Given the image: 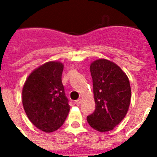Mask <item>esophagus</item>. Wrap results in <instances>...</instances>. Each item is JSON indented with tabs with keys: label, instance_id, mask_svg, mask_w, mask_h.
Instances as JSON below:
<instances>
[{
	"label": "esophagus",
	"instance_id": "34e87169",
	"mask_svg": "<svg viewBox=\"0 0 157 157\" xmlns=\"http://www.w3.org/2000/svg\"><path fill=\"white\" fill-rule=\"evenodd\" d=\"M81 99H77V100L75 101V104L77 105V106H79V105L81 104Z\"/></svg>",
	"mask_w": 157,
	"mask_h": 157
}]
</instances>
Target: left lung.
I'll return each instance as SVG.
<instances>
[{
  "mask_svg": "<svg viewBox=\"0 0 157 157\" xmlns=\"http://www.w3.org/2000/svg\"><path fill=\"white\" fill-rule=\"evenodd\" d=\"M90 73L95 110L87 121L98 131H110L127 114L131 99L129 81L120 67L104 59L90 64Z\"/></svg>",
  "mask_w": 157,
  "mask_h": 157,
  "instance_id": "8db88e82",
  "label": "left lung"
}]
</instances>
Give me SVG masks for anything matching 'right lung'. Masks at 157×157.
Masks as SVG:
<instances>
[{
  "label": "right lung",
  "mask_w": 157,
  "mask_h": 157,
  "mask_svg": "<svg viewBox=\"0 0 157 157\" xmlns=\"http://www.w3.org/2000/svg\"><path fill=\"white\" fill-rule=\"evenodd\" d=\"M63 65L48 62L32 72L23 89V105L30 121L46 133L59 129L70 106L62 83Z\"/></svg>",
  "instance_id": "1"
}]
</instances>
